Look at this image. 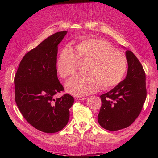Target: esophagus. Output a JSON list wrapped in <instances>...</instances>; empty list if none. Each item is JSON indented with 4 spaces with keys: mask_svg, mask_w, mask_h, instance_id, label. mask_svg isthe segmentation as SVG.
Instances as JSON below:
<instances>
[{
    "mask_svg": "<svg viewBox=\"0 0 158 158\" xmlns=\"http://www.w3.org/2000/svg\"><path fill=\"white\" fill-rule=\"evenodd\" d=\"M85 97H75L74 98V99L76 100V101H78V100H84L85 99Z\"/></svg>",
    "mask_w": 158,
    "mask_h": 158,
    "instance_id": "1",
    "label": "esophagus"
}]
</instances>
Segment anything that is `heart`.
Instances as JSON below:
<instances>
[{
  "instance_id": "heart-1",
  "label": "heart",
  "mask_w": 158,
  "mask_h": 158,
  "mask_svg": "<svg viewBox=\"0 0 158 158\" xmlns=\"http://www.w3.org/2000/svg\"><path fill=\"white\" fill-rule=\"evenodd\" d=\"M80 60H89L85 74L76 75L68 80L66 89L71 94L83 96L112 88L124 78L128 66L126 56L116 51L107 41L99 38H85L75 45V50L67 46L62 49L56 67L60 77L74 74Z\"/></svg>"
}]
</instances>
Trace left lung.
Returning <instances> with one entry per match:
<instances>
[{"mask_svg":"<svg viewBox=\"0 0 158 158\" xmlns=\"http://www.w3.org/2000/svg\"><path fill=\"white\" fill-rule=\"evenodd\" d=\"M128 71L125 79L100 95L102 106L98 117L102 127L115 131L130 126L139 115L146 98V74L139 60L126 51Z\"/></svg>","mask_w":158,"mask_h":158,"instance_id":"left-lung-1","label":"left lung"}]
</instances>
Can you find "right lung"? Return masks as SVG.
Wrapping results in <instances>:
<instances>
[{
	"label": "right lung",
	"instance_id": "right-lung-1",
	"mask_svg": "<svg viewBox=\"0 0 158 158\" xmlns=\"http://www.w3.org/2000/svg\"><path fill=\"white\" fill-rule=\"evenodd\" d=\"M67 31L54 33L23 57L14 76L15 102L26 120L45 133L61 131L69 122L74 98L65 94L57 77L58 45Z\"/></svg>",
	"mask_w": 158,
	"mask_h": 158
}]
</instances>
